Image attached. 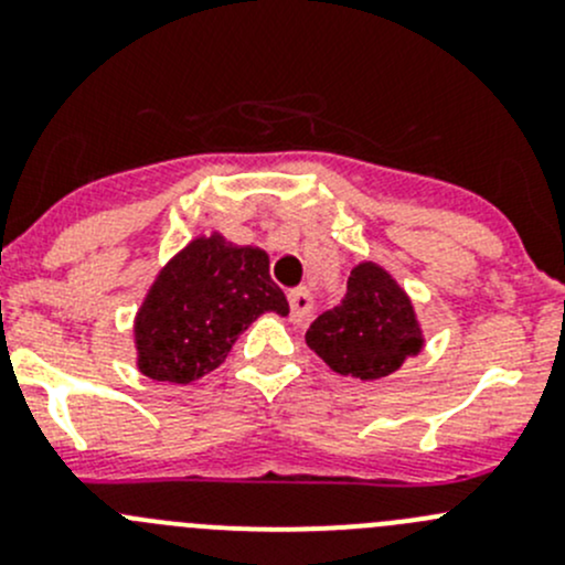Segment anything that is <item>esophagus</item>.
Returning <instances> with one entry per match:
<instances>
[{"label": "esophagus", "mask_w": 565, "mask_h": 565, "mask_svg": "<svg viewBox=\"0 0 565 565\" xmlns=\"http://www.w3.org/2000/svg\"><path fill=\"white\" fill-rule=\"evenodd\" d=\"M289 311H292L295 322H303V319L311 317L315 298H311L309 289H295V292H289Z\"/></svg>", "instance_id": "esophagus-1"}]
</instances>
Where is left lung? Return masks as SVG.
Here are the masks:
<instances>
[{
  "label": "left lung",
  "mask_w": 565,
  "mask_h": 565,
  "mask_svg": "<svg viewBox=\"0 0 565 565\" xmlns=\"http://www.w3.org/2000/svg\"><path fill=\"white\" fill-rule=\"evenodd\" d=\"M306 344L333 372L383 380L404 358L420 352L424 339L404 289L383 267L363 262L352 270L341 303L322 311L306 330Z\"/></svg>",
  "instance_id": "obj_1"
}]
</instances>
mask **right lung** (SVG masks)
<instances>
[{
	"instance_id": "add662e5",
	"label": "right lung",
	"mask_w": 565,
	"mask_h": 565,
	"mask_svg": "<svg viewBox=\"0 0 565 565\" xmlns=\"http://www.w3.org/2000/svg\"><path fill=\"white\" fill-rule=\"evenodd\" d=\"M265 311L289 315L265 250L199 237L163 267L136 317L141 374L193 383L218 369L241 330Z\"/></svg>"
}]
</instances>
